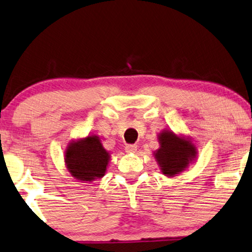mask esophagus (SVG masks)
Listing matches in <instances>:
<instances>
[{
    "label": "esophagus",
    "mask_w": 252,
    "mask_h": 252,
    "mask_svg": "<svg viewBox=\"0 0 252 252\" xmlns=\"http://www.w3.org/2000/svg\"><path fill=\"white\" fill-rule=\"evenodd\" d=\"M136 145H126L125 146V151L127 153H135L136 152Z\"/></svg>",
    "instance_id": "esophagus-1"
}]
</instances>
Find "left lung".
<instances>
[{"label":"left lung","mask_w":252,"mask_h":252,"mask_svg":"<svg viewBox=\"0 0 252 252\" xmlns=\"http://www.w3.org/2000/svg\"><path fill=\"white\" fill-rule=\"evenodd\" d=\"M159 141L160 148L154 153L155 159L161 172L167 176H174L185 170L196 155V148L190 141L179 138L173 132L160 133Z\"/></svg>","instance_id":"1"}]
</instances>
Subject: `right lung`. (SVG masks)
<instances>
[{"mask_svg": "<svg viewBox=\"0 0 252 252\" xmlns=\"http://www.w3.org/2000/svg\"><path fill=\"white\" fill-rule=\"evenodd\" d=\"M110 154L102 147L98 136L71 142L65 152V163L73 178L93 181L105 175Z\"/></svg>", "mask_w": 252, "mask_h": 252, "instance_id": "1", "label": "right lung"}]
</instances>
